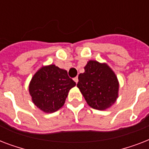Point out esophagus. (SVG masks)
<instances>
[{"label": "esophagus", "mask_w": 149, "mask_h": 149, "mask_svg": "<svg viewBox=\"0 0 149 149\" xmlns=\"http://www.w3.org/2000/svg\"><path fill=\"white\" fill-rule=\"evenodd\" d=\"M73 80L76 82V84H77V83H78V77H75L74 79H73Z\"/></svg>", "instance_id": "1"}]
</instances>
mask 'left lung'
<instances>
[{
  "mask_svg": "<svg viewBox=\"0 0 149 149\" xmlns=\"http://www.w3.org/2000/svg\"><path fill=\"white\" fill-rule=\"evenodd\" d=\"M85 72L78 77L77 87L92 108L104 111L118 97L119 83L115 73L106 63L90 60Z\"/></svg>",
  "mask_w": 149,
  "mask_h": 149,
  "instance_id": "1",
  "label": "left lung"
}]
</instances>
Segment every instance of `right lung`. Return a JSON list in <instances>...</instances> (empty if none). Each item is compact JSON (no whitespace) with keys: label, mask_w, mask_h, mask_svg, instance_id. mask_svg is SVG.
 <instances>
[{"label":"right lung","mask_w":149,"mask_h":149,"mask_svg":"<svg viewBox=\"0 0 149 149\" xmlns=\"http://www.w3.org/2000/svg\"><path fill=\"white\" fill-rule=\"evenodd\" d=\"M76 86L67 71L49 65L35 73L29 84V93L34 104L45 113H53L64 105L68 93Z\"/></svg>","instance_id":"right-lung-1"}]
</instances>
